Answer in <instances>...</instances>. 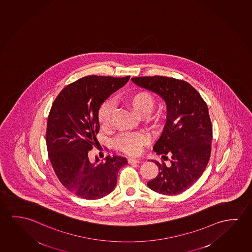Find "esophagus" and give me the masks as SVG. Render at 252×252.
<instances>
[{
  "label": "esophagus",
  "mask_w": 252,
  "mask_h": 252,
  "mask_svg": "<svg viewBox=\"0 0 252 252\" xmlns=\"http://www.w3.org/2000/svg\"><path fill=\"white\" fill-rule=\"evenodd\" d=\"M128 162L130 163V164H140V163L142 162V160H140V159H128Z\"/></svg>",
  "instance_id": "obj_1"
}]
</instances>
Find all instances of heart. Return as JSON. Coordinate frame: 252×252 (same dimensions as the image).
<instances>
[{"label": "heart", "instance_id": "b5f03b06", "mask_svg": "<svg viewBox=\"0 0 252 252\" xmlns=\"http://www.w3.org/2000/svg\"><path fill=\"white\" fill-rule=\"evenodd\" d=\"M126 104L140 116H147L155 106L154 95L147 91H139L126 98ZM113 111V105L106 100L99 106L97 111V120L102 126H107ZM149 142V137L144 132L124 133L116 140L118 148L130 155H139L144 146Z\"/></svg>", "mask_w": 252, "mask_h": 252}]
</instances>
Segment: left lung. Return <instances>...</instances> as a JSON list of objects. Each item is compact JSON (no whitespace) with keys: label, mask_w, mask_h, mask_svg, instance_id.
I'll return each mask as SVG.
<instances>
[{"label":"left lung","mask_w":252,"mask_h":252,"mask_svg":"<svg viewBox=\"0 0 252 252\" xmlns=\"http://www.w3.org/2000/svg\"><path fill=\"white\" fill-rule=\"evenodd\" d=\"M132 81L159 95L167 105V122L154 151L162 158L169 155L171 165L152 159L159 174L147 186L165 195L180 194L201 177L209 162L212 125L207 104L183 80L155 76L132 78Z\"/></svg>","instance_id":"left-lung-1"}]
</instances>
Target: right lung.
Segmentation results:
<instances>
[{
  "mask_svg": "<svg viewBox=\"0 0 252 252\" xmlns=\"http://www.w3.org/2000/svg\"><path fill=\"white\" fill-rule=\"evenodd\" d=\"M130 77L87 76L61 91L47 122L48 155L55 173L66 189L78 197L97 200L115 189L124 157L113 155L100 162L90 160L88 152L97 142L98 108Z\"/></svg>",
  "mask_w": 252,
  "mask_h": 252,
  "instance_id": "add662e5",
  "label": "right lung"
}]
</instances>
